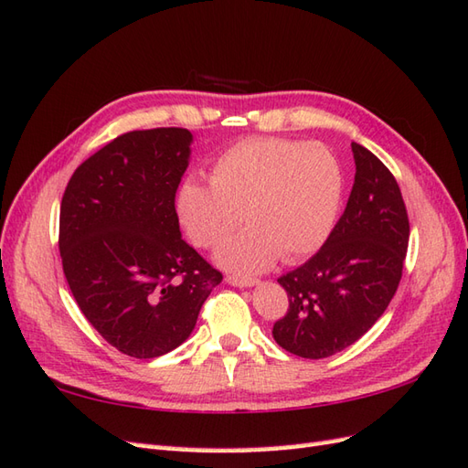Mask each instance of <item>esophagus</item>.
<instances>
[{"label":"esophagus","mask_w":468,"mask_h":468,"mask_svg":"<svg viewBox=\"0 0 468 468\" xmlns=\"http://www.w3.org/2000/svg\"><path fill=\"white\" fill-rule=\"evenodd\" d=\"M225 282L235 287H251L257 283V280H253V277H239V275H227Z\"/></svg>","instance_id":"1"}]
</instances>
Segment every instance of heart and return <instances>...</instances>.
Segmentation results:
<instances>
[{"mask_svg": "<svg viewBox=\"0 0 468 468\" xmlns=\"http://www.w3.org/2000/svg\"><path fill=\"white\" fill-rule=\"evenodd\" d=\"M344 171L322 143L255 136L217 158L211 183L188 178L178 191V217L193 243H221L243 218L250 227L225 241L217 260L255 273L282 255L295 263L320 250L342 205Z\"/></svg>", "mask_w": 468, "mask_h": 468, "instance_id": "obj_1", "label": "heart"}]
</instances>
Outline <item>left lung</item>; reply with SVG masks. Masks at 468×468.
I'll return each instance as SVG.
<instances>
[{
  "label": "left lung",
  "mask_w": 468,
  "mask_h": 468,
  "mask_svg": "<svg viewBox=\"0 0 468 468\" xmlns=\"http://www.w3.org/2000/svg\"><path fill=\"white\" fill-rule=\"evenodd\" d=\"M356 176L344 215L322 250L282 275L290 307L273 324L285 352L310 360L360 340L399 290L409 250V213L388 166L352 143Z\"/></svg>",
  "instance_id": "8db88e82"
}]
</instances>
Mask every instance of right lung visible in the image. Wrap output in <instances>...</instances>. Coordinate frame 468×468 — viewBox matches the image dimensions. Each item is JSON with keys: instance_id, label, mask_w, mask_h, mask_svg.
Instances as JSON below:
<instances>
[{"instance_id": "add662e5", "label": "right lung", "mask_w": 468, "mask_h": 468, "mask_svg": "<svg viewBox=\"0 0 468 468\" xmlns=\"http://www.w3.org/2000/svg\"><path fill=\"white\" fill-rule=\"evenodd\" d=\"M191 141L175 126L116 136L76 168L59 207L69 292L94 330L138 360L181 346L223 280L178 229Z\"/></svg>"}]
</instances>
